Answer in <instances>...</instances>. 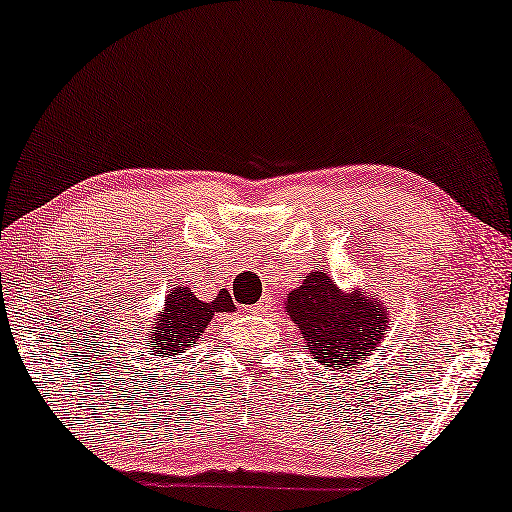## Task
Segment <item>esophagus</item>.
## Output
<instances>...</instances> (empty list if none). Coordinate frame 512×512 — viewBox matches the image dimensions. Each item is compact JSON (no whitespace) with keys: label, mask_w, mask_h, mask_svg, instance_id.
<instances>
[{"label":"esophagus","mask_w":512,"mask_h":512,"mask_svg":"<svg viewBox=\"0 0 512 512\" xmlns=\"http://www.w3.org/2000/svg\"><path fill=\"white\" fill-rule=\"evenodd\" d=\"M269 307H272V301H269V298H265V296H263L256 305L249 307V312H252V314H265V312L269 310Z\"/></svg>","instance_id":"esophagus-1"}]
</instances>
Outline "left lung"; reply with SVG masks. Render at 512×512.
Segmentation results:
<instances>
[{"mask_svg": "<svg viewBox=\"0 0 512 512\" xmlns=\"http://www.w3.org/2000/svg\"><path fill=\"white\" fill-rule=\"evenodd\" d=\"M285 312L298 327L303 350L325 372L359 368L390 332V307L379 294L356 285L339 289L330 274L314 269L287 294Z\"/></svg>", "mask_w": 512, "mask_h": 512, "instance_id": "obj_1", "label": "left lung"}]
</instances>
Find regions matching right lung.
I'll return each mask as SVG.
<instances>
[{
    "label": "right lung",
    "instance_id": "1",
    "mask_svg": "<svg viewBox=\"0 0 512 512\" xmlns=\"http://www.w3.org/2000/svg\"><path fill=\"white\" fill-rule=\"evenodd\" d=\"M220 312H236L227 289L218 292L214 301H198L194 289L178 285L165 296V307L151 321V332H147L144 341L149 343V352L153 359L160 356H176L194 345L211 318Z\"/></svg>",
    "mask_w": 512,
    "mask_h": 512
}]
</instances>
